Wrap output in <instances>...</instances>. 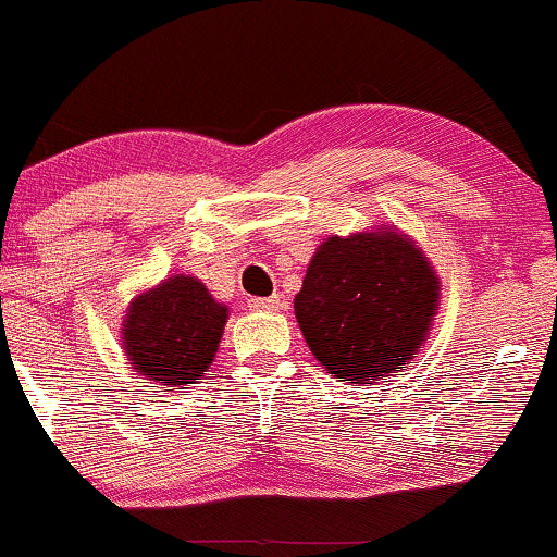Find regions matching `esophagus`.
<instances>
[{"mask_svg":"<svg viewBox=\"0 0 557 557\" xmlns=\"http://www.w3.org/2000/svg\"><path fill=\"white\" fill-rule=\"evenodd\" d=\"M252 309H261V312H276L281 307L278 296H265V299H250Z\"/></svg>","mask_w":557,"mask_h":557,"instance_id":"obj_1","label":"esophagus"}]
</instances>
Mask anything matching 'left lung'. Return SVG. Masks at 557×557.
<instances>
[{"label": "left lung", "instance_id": "1", "mask_svg": "<svg viewBox=\"0 0 557 557\" xmlns=\"http://www.w3.org/2000/svg\"><path fill=\"white\" fill-rule=\"evenodd\" d=\"M294 312L317 360L350 384L407 366L437 312V276L407 237H330L309 263Z\"/></svg>", "mask_w": 557, "mask_h": 557}]
</instances>
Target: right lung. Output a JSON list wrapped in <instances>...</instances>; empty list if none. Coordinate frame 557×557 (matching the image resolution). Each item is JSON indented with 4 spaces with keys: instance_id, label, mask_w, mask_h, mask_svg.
<instances>
[{
    "instance_id": "1",
    "label": "right lung",
    "mask_w": 557,
    "mask_h": 557,
    "mask_svg": "<svg viewBox=\"0 0 557 557\" xmlns=\"http://www.w3.org/2000/svg\"><path fill=\"white\" fill-rule=\"evenodd\" d=\"M225 322L227 307L216 305L201 281L178 273L129 305L122 341L137 373L178 388L212 363Z\"/></svg>"
}]
</instances>
